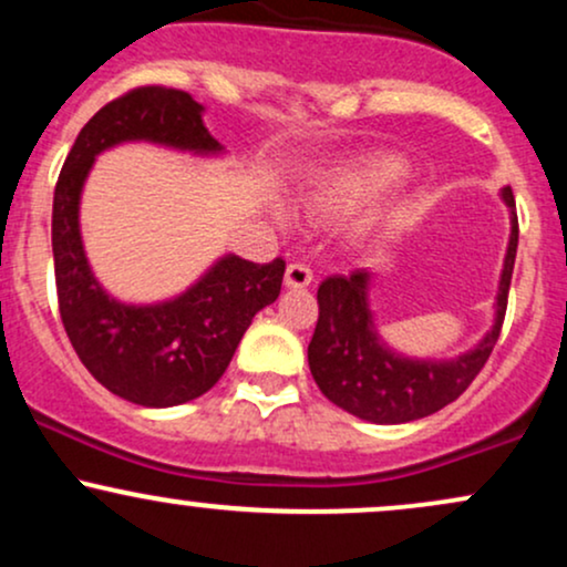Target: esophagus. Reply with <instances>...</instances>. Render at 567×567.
I'll return each instance as SVG.
<instances>
[{
  "label": "esophagus",
  "instance_id": "1",
  "mask_svg": "<svg viewBox=\"0 0 567 567\" xmlns=\"http://www.w3.org/2000/svg\"><path fill=\"white\" fill-rule=\"evenodd\" d=\"M311 279H315V275H311V269L306 264H288V269H285V285L288 288H306V285H311Z\"/></svg>",
  "mask_w": 567,
  "mask_h": 567
}]
</instances>
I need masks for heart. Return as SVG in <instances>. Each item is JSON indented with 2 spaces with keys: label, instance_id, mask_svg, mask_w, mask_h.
<instances>
[{
  "label": "heart",
  "instance_id": "obj_1",
  "mask_svg": "<svg viewBox=\"0 0 567 567\" xmlns=\"http://www.w3.org/2000/svg\"><path fill=\"white\" fill-rule=\"evenodd\" d=\"M408 162L396 154H368L341 165L338 171L311 188L306 194V207L317 216H338L360 207L362 202L394 184L400 175H405Z\"/></svg>",
  "mask_w": 567,
  "mask_h": 567
}]
</instances>
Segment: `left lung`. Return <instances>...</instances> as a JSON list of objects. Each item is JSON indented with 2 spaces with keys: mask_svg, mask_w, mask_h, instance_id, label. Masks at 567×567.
Instances as JSON below:
<instances>
[{
  "mask_svg": "<svg viewBox=\"0 0 567 567\" xmlns=\"http://www.w3.org/2000/svg\"><path fill=\"white\" fill-rule=\"evenodd\" d=\"M501 199L509 207L512 234L501 269L496 320L477 347L453 360H413L383 341L370 311L368 269L324 279L317 290L320 317L309 343V370L333 405L373 424H408L437 413L470 389L501 336L517 256L519 229L509 186L501 188Z\"/></svg>",
  "mask_w": 567,
  "mask_h": 567,
  "instance_id": "obj_1",
  "label": "left lung"
}]
</instances>
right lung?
I'll list each match as a JSON object with an SVG mask.
<instances>
[{
    "label": "right lung",
    "mask_w": 567,
    "mask_h": 567,
    "mask_svg": "<svg viewBox=\"0 0 567 567\" xmlns=\"http://www.w3.org/2000/svg\"><path fill=\"white\" fill-rule=\"evenodd\" d=\"M202 112L184 90H130L82 127L55 184L53 261L63 328L93 379L143 408L184 405L216 386L252 317L282 288V258L252 264L229 252L181 296L135 306L109 296L90 269L80 197L97 154L146 141L216 157L224 146L207 133Z\"/></svg>",
    "instance_id": "add662e5"
}]
</instances>
